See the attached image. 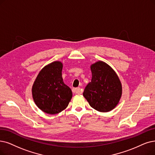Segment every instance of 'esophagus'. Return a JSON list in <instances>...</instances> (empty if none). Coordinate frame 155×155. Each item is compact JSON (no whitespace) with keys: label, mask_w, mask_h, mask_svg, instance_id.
<instances>
[{"label":"esophagus","mask_w":155,"mask_h":155,"mask_svg":"<svg viewBox=\"0 0 155 155\" xmlns=\"http://www.w3.org/2000/svg\"><path fill=\"white\" fill-rule=\"evenodd\" d=\"M72 91L74 94H81L82 93V91L80 88H74L72 89Z\"/></svg>","instance_id":"34e87169"}]
</instances>
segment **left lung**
<instances>
[{
  "instance_id": "8db88e82",
  "label": "left lung",
  "mask_w": 155,
  "mask_h": 155,
  "mask_svg": "<svg viewBox=\"0 0 155 155\" xmlns=\"http://www.w3.org/2000/svg\"><path fill=\"white\" fill-rule=\"evenodd\" d=\"M91 81L83 92L90 106L99 112L112 110L118 104L122 85L116 72L108 64L98 61L90 66Z\"/></svg>"
}]
</instances>
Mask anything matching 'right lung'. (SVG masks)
Instances as JSON below:
<instances>
[{
	"label": "right lung",
	"mask_w": 155,
	"mask_h": 155,
	"mask_svg": "<svg viewBox=\"0 0 155 155\" xmlns=\"http://www.w3.org/2000/svg\"><path fill=\"white\" fill-rule=\"evenodd\" d=\"M63 64L54 61L41 70L33 84L34 101L43 112L49 114L59 113L67 108L72 92L61 76Z\"/></svg>",
	"instance_id": "1"
}]
</instances>
